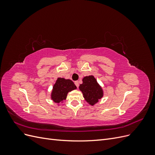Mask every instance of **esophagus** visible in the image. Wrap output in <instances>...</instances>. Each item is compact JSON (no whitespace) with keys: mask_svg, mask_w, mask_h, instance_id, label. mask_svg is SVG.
Wrapping results in <instances>:
<instances>
[{"mask_svg":"<svg viewBox=\"0 0 155 155\" xmlns=\"http://www.w3.org/2000/svg\"><path fill=\"white\" fill-rule=\"evenodd\" d=\"M75 85H76V87L78 88V87H79V81H75Z\"/></svg>","mask_w":155,"mask_h":155,"instance_id":"obj_1","label":"esophagus"}]
</instances>
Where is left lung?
Listing matches in <instances>:
<instances>
[{"instance_id":"8db88e82","label":"left lung","mask_w":155,"mask_h":155,"mask_svg":"<svg viewBox=\"0 0 155 155\" xmlns=\"http://www.w3.org/2000/svg\"><path fill=\"white\" fill-rule=\"evenodd\" d=\"M82 81V84H80L79 87V91L82 92L84 99L88 104L94 106L104 97L103 88L92 75L85 76Z\"/></svg>"}]
</instances>
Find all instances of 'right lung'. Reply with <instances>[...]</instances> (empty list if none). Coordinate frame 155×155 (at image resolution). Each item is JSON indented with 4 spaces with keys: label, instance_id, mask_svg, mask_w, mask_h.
Wrapping results in <instances>:
<instances>
[{
    "label": "right lung",
    "instance_id": "1",
    "mask_svg": "<svg viewBox=\"0 0 155 155\" xmlns=\"http://www.w3.org/2000/svg\"><path fill=\"white\" fill-rule=\"evenodd\" d=\"M76 88V86L70 79L58 78L50 94L51 100L59 106L66 100L68 93Z\"/></svg>",
    "mask_w": 155,
    "mask_h": 155
}]
</instances>
